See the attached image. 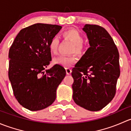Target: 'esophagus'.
Masks as SVG:
<instances>
[{
    "label": "esophagus",
    "mask_w": 131,
    "mask_h": 131,
    "mask_svg": "<svg viewBox=\"0 0 131 131\" xmlns=\"http://www.w3.org/2000/svg\"><path fill=\"white\" fill-rule=\"evenodd\" d=\"M66 72H67V75H70L71 73H72V70L70 68H66Z\"/></svg>",
    "instance_id": "esophagus-1"
}]
</instances>
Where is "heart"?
<instances>
[{
    "label": "heart",
    "instance_id": "obj_1",
    "mask_svg": "<svg viewBox=\"0 0 131 131\" xmlns=\"http://www.w3.org/2000/svg\"><path fill=\"white\" fill-rule=\"evenodd\" d=\"M63 35L65 38L70 40L74 44L72 48V52L77 54L82 53L83 51V41L84 38L82 34L75 29H69L63 33ZM59 39L57 37H53L49 43V49L51 53L56 54L58 52ZM76 58L74 56H64L61 55L58 57L54 58L53 61L56 64L64 67H71L76 62Z\"/></svg>",
    "mask_w": 131,
    "mask_h": 131
}]
</instances>
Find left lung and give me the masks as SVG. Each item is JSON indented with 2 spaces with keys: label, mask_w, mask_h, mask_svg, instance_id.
<instances>
[{
  "label": "left lung",
  "mask_w": 131,
  "mask_h": 131,
  "mask_svg": "<svg viewBox=\"0 0 131 131\" xmlns=\"http://www.w3.org/2000/svg\"><path fill=\"white\" fill-rule=\"evenodd\" d=\"M90 47L72 69L73 99L85 109H103L115 95L121 73L119 53L112 37L104 28L86 24L83 28Z\"/></svg>",
  "instance_id": "obj_1"
}]
</instances>
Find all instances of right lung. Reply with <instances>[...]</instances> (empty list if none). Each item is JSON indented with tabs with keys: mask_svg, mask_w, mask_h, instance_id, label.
<instances>
[{
	"mask_svg": "<svg viewBox=\"0 0 131 131\" xmlns=\"http://www.w3.org/2000/svg\"><path fill=\"white\" fill-rule=\"evenodd\" d=\"M62 26L36 23L20 30L9 51V79L19 104L31 111L52 104L56 89L66 75L56 64L46 70L51 61L49 43Z\"/></svg>",
	"mask_w": 131,
	"mask_h": 131,
	"instance_id": "add662e5",
	"label": "right lung"
}]
</instances>
